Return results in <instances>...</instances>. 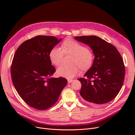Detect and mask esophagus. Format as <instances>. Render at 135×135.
<instances>
[{"label":"esophagus","mask_w":135,"mask_h":135,"mask_svg":"<svg viewBox=\"0 0 135 135\" xmlns=\"http://www.w3.org/2000/svg\"><path fill=\"white\" fill-rule=\"evenodd\" d=\"M73 81V79H68V83H70L72 82Z\"/></svg>","instance_id":"34e87169"}]
</instances>
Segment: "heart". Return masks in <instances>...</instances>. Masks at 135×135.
Returning a JSON list of instances; mask_svg holds the SVG:
<instances>
[{
	"instance_id": "obj_1",
	"label": "heart",
	"mask_w": 135,
	"mask_h": 135,
	"mask_svg": "<svg viewBox=\"0 0 135 135\" xmlns=\"http://www.w3.org/2000/svg\"><path fill=\"white\" fill-rule=\"evenodd\" d=\"M61 50L58 47L52 48L49 53V59L52 64L57 66L61 63L64 55H71L69 65H61L57 69V74L61 76L71 78L79 74V68L87 70L93 62L94 55L90 49L76 40L68 39L61 44Z\"/></svg>"
}]
</instances>
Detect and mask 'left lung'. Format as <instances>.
Here are the masks:
<instances>
[{
    "mask_svg": "<svg viewBox=\"0 0 135 135\" xmlns=\"http://www.w3.org/2000/svg\"><path fill=\"white\" fill-rule=\"evenodd\" d=\"M79 42L87 45L95 59L81 83L80 95L88 103L104 105L115 98L123 85L125 67L123 59L113 45L97 36H75Z\"/></svg>",
    "mask_w": 135,
    "mask_h": 135,
    "instance_id": "obj_1",
    "label": "left lung"
}]
</instances>
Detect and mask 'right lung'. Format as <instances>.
<instances>
[{"instance_id":"right-lung-1","label":"right lung","mask_w":135,"mask_h":135,"mask_svg":"<svg viewBox=\"0 0 135 135\" xmlns=\"http://www.w3.org/2000/svg\"><path fill=\"white\" fill-rule=\"evenodd\" d=\"M61 40L38 35L22 43L15 52L11 69L12 82L20 96L32 108L43 110L51 107L67 84L64 78L51 76L56 69L48 56Z\"/></svg>"}]
</instances>
